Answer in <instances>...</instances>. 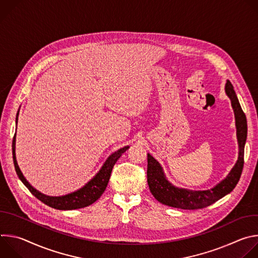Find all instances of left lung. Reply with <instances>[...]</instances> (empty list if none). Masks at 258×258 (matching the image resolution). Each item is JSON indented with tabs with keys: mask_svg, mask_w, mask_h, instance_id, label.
<instances>
[{
	"mask_svg": "<svg viewBox=\"0 0 258 258\" xmlns=\"http://www.w3.org/2000/svg\"><path fill=\"white\" fill-rule=\"evenodd\" d=\"M225 91L230 98L235 114L237 140L239 146L238 160L229 172V174L220 180L217 185L209 190L193 191L177 188L166 178L160 163L148 153V168H147V181L152 195L160 203L180 208V209H200L211 205L220 198L231 193L238 183L243 165H244V148L247 139V120L245 113L241 108L237 95L230 81H227Z\"/></svg>",
	"mask_w": 258,
	"mask_h": 258,
	"instance_id": "8db88e82",
	"label": "left lung"
}]
</instances>
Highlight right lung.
I'll return each mask as SVG.
<instances>
[{
  "mask_svg": "<svg viewBox=\"0 0 258 258\" xmlns=\"http://www.w3.org/2000/svg\"><path fill=\"white\" fill-rule=\"evenodd\" d=\"M18 114L19 113H17V117H16V126L18 121ZM15 144H16V134L12 142V150H13V162H14L15 170L18 177L34 197H36L43 203L47 204L48 206L55 209H59V210H72V209L84 208L93 204L95 201H97L101 197V195L104 193L108 185V181H109L110 175H111V171L114 164L122 155V153H124L130 148V146H125L123 148H120L119 150L115 151L114 153L110 155L106 159V161L104 162L100 170L96 173V175L91 180H89L81 189L63 196H48L34 189L24 177L16 160Z\"/></svg>",
  "mask_w": 258,
  "mask_h": 258,
  "instance_id": "add662e5",
  "label": "right lung"
}]
</instances>
